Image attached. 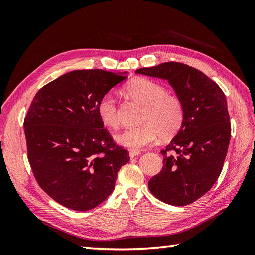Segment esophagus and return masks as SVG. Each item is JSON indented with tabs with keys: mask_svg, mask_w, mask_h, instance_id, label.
Wrapping results in <instances>:
<instances>
[{
	"mask_svg": "<svg viewBox=\"0 0 255 255\" xmlns=\"http://www.w3.org/2000/svg\"><path fill=\"white\" fill-rule=\"evenodd\" d=\"M140 154L139 150H129V157L130 158H134L136 156H138Z\"/></svg>",
	"mask_w": 255,
	"mask_h": 255,
	"instance_id": "1",
	"label": "esophagus"
}]
</instances>
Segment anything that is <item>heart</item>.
Masks as SVG:
<instances>
[{
	"label": "heart",
	"instance_id": "b5f03b06",
	"mask_svg": "<svg viewBox=\"0 0 255 255\" xmlns=\"http://www.w3.org/2000/svg\"><path fill=\"white\" fill-rule=\"evenodd\" d=\"M127 92L144 106L140 121L142 126L122 130L116 136L119 144L137 150L155 141L158 135L167 139L179 132L184 121L183 104L179 98L169 95L163 85L148 79H136L128 85ZM97 113L105 127H118L119 113L112 94L100 99Z\"/></svg>",
	"mask_w": 255,
	"mask_h": 255
}]
</instances>
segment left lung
Segmentation results:
<instances>
[{
    "mask_svg": "<svg viewBox=\"0 0 255 255\" xmlns=\"http://www.w3.org/2000/svg\"><path fill=\"white\" fill-rule=\"evenodd\" d=\"M136 73L167 80L184 107L182 128L160 152L164 167L149 189L170 205L190 204L212 188L225 163L231 138L226 96L203 72L175 61Z\"/></svg>",
    "mask_w": 255,
    "mask_h": 255,
    "instance_id": "left-lung-1",
    "label": "left lung"
}]
</instances>
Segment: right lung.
Instances as JSON below:
<instances>
[{
    "label": "right lung",
    "mask_w": 255,
    "mask_h": 255,
    "mask_svg": "<svg viewBox=\"0 0 255 255\" xmlns=\"http://www.w3.org/2000/svg\"><path fill=\"white\" fill-rule=\"evenodd\" d=\"M128 72L74 70L43 86L24 119L28 161L39 186L55 201L84 212L115 188L128 152L117 146L99 119L104 95Z\"/></svg>",
    "instance_id": "obj_1"
}]
</instances>
